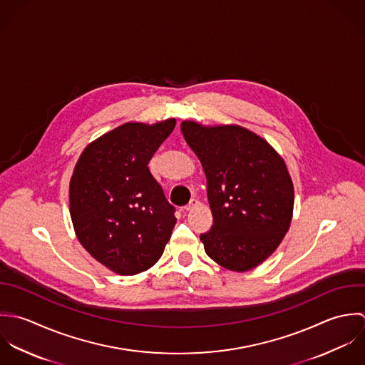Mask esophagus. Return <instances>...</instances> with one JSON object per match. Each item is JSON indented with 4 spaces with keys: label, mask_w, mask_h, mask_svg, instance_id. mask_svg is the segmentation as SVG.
I'll list each match as a JSON object with an SVG mask.
<instances>
[{
    "label": "esophagus",
    "mask_w": 365,
    "mask_h": 365,
    "mask_svg": "<svg viewBox=\"0 0 365 365\" xmlns=\"http://www.w3.org/2000/svg\"><path fill=\"white\" fill-rule=\"evenodd\" d=\"M197 205H199V200H197L196 197H193V199L189 202V205L185 206V210H186V212H192Z\"/></svg>",
    "instance_id": "1"
}]
</instances>
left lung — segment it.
I'll list each match as a JSON object with an SVG mask.
<instances>
[{
    "label": "left lung",
    "mask_w": 365,
    "mask_h": 365,
    "mask_svg": "<svg viewBox=\"0 0 365 365\" xmlns=\"http://www.w3.org/2000/svg\"><path fill=\"white\" fill-rule=\"evenodd\" d=\"M180 128L207 178L213 225L200 234L206 254L231 271L255 268L278 248L291 225L294 196L284 159L238 125L183 121Z\"/></svg>",
    "instance_id": "8db88e82"
}]
</instances>
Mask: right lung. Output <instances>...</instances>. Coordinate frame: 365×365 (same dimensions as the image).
<instances>
[{
	"label": "right lung",
	"mask_w": 365,
	"mask_h": 365,
	"mask_svg": "<svg viewBox=\"0 0 365 365\" xmlns=\"http://www.w3.org/2000/svg\"><path fill=\"white\" fill-rule=\"evenodd\" d=\"M173 118L127 123L87 146L71 180V217L81 245L120 275L150 268L176 224L175 207L148 163L170 135Z\"/></svg>",
	"instance_id": "1"
}]
</instances>
